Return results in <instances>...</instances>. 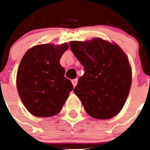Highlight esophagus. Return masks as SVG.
Masks as SVG:
<instances>
[{
  "label": "esophagus",
  "mask_w": 150,
  "mask_h": 150,
  "mask_svg": "<svg viewBox=\"0 0 150 150\" xmlns=\"http://www.w3.org/2000/svg\"><path fill=\"white\" fill-rule=\"evenodd\" d=\"M71 82H72V85L73 86L75 87L76 85H77V82H78V79H72L71 80Z\"/></svg>",
  "instance_id": "1"
}]
</instances>
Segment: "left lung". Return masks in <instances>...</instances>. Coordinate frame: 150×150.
Masks as SVG:
<instances>
[{
    "label": "left lung",
    "mask_w": 150,
    "mask_h": 150,
    "mask_svg": "<svg viewBox=\"0 0 150 150\" xmlns=\"http://www.w3.org/2000/svg\"><path fill=\"white\" fill-rule=\"evenodd\" d=\"M69 45L85 69L74 89L85 110L96 119L117 115L125 103L132 83V71L125 54L117 44L100 38L72 41Z\"/></svg>",
    "instance_id": "obj_1"
}]
</instances>
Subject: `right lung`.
Listing matches in <instances>:
<instances>
[{"instance_id":"add662e5","label":"right lung","mask_w":150,"mask_h":150,"mask_svg":"<svg viewBox=\"0 0 150 150\" xmlns=\"http://www.w3.org/2000/svg\"><path fill=\"white\" fill-rule=\"evenodd\" d=\"M64 43L54 47L41 44L32 47L20 62L17 72V89L20 99L32 114L48 117L61 111L73 85L64 77L60 64L68 49Z\"/></svg>"}]
</instances>
